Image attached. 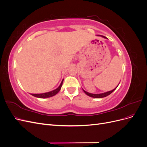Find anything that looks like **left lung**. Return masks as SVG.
I'll return each instance as SVG.
<instances>
[{"instance_id":"obj_1","label":"left lung","mask_w":147,"mask_h":147,"mask_svg":"<svg viewBox=\"0 0 147 147\" xmlns=\"http://www.w3.org/2000/svg\"><path fill=\"white\" fill-rule=\"evenodd\" d=\"M97 36H100V37H103V38H107V37H105V36H103V35H97ZM119 84H118V86L119 85ZM118 86L115 88V89H113V90H111V91H107V92H104V93H100V94H92V93H90V92H87V91H84L83 89V91L84 92V93H85V94H86V95H88V96H90V97H94V98H102V97H106V96H109V95H110L111 93L112 92H113L115 90H116L117 89V88L118 87Z\"/></svg>"}]
</instances>
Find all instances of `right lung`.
Listing matches in <instances>:
<instances>
[{
    "mask_svg": "<svg viewBox=\"0 0 147 147\" xmlns=\"http://www.w3.org/2000/svg\"><path fill=\"white\" fill-rule=\"evenodd\" d=\"M63 81H64V79L63 80H62V82L60 84V85L58 86V88H57L56 89H55V90H54L51 91L50 92H45V93H41V94H30L33 96H34V97H38V98H42V99L48 98V97H52L53 96L56 95V94H57L58 92L61 90L62 85H63Z\"/></svg>",
    "mask_w": 147,
    "mask_h": 147,
    "instance_id": "right-lung-1",
    "label": "right lung"
}]
</instances>
